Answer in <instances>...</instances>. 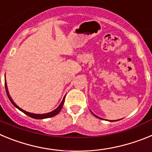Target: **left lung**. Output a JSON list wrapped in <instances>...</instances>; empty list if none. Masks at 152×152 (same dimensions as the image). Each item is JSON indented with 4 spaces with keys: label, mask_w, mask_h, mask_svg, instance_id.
Returning a JSON list of instances; mask_svg holds the SVG:
<instances>
[{
    "label": "left lung",
    "mask_w": 152,
    "mask_h": 152,
    "mask_svg": "<svg viewBox=\"0 0 152 152\" xmlns=\"http://www.w3.org/2000/svg\"><path fill=\"white\" fill-rule=\"evenodd\" d=\"M91 113H92V112H91ZM93 114H94V113H93ZM94 116H96V117H97V118H99V119H100V117H98L97 116H96V115H95V114H94Z\"/></svg>",
    "instance_id": "obj_1"
}]
</instances>
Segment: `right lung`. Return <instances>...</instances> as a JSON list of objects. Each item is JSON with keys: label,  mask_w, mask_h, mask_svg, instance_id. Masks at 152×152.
<instances>
[{"label": "right lung", "mask_w": 152, "mask_h": 152, "mask_svg": "<svg viewBox=\"0 0 152 152\" xmlns=\"http://www.w3.org/2000/svg\"><path fill=\"white\" fill-rule=\"evenodd\" d=\"M5 89H6V92H7V96L8 98H9V100H10V102L12 103V104H13V106L15 107H17L18 110H20V111H22L23 113H25L26 115H27V116H30V117L33 118V119H46V118H50V117H52V116H56V115H57L58 113L61 111V108H62L63 107V104H64V99L62 100V101H61V103H60V105L58 106V107H57V108L56 109V110H54L53 111H52V112H49V113H44V114H36V113H29V112H26V111L23 110V109L20 108V107H18V106L13 101V100L11 99V97H10V94H9V92H8V89H7V83L5 82Z\"/></svg>", "instance_id": "obj_1"}]
</instances>
